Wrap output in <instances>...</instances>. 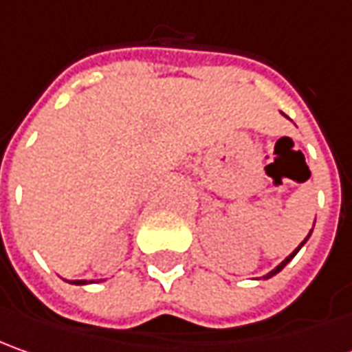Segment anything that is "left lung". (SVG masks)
I'll list each match as a JSON object with an SVG mask.
<instances>
[{
	"label": "left lung",
	"instance_id": "8db88e82",
	"mask_svg": "<svg viewBox=\"0 0 352 352\" xmlns=\"http://www.w3.org/2000/svg\"><path fill=\"white\" fill-rule=\"evenodd\" d=\"M283 115H285V113H283ZM286 116V115H285ZM314 224H316V222H314ZM309 236H311V230H309V234L306 237H304V241H302V243H300V245H298L296 249H294V251H292V253H290V255H288V257H286L285 261H283V263H278V265H276V267H274L273 271H271V273H267L265 274V276H263V280H267V278H271V276H274V274L276 273H280V271H283V269H285L286 265H288V263H290V261L294 259V255H296L298 251H300V249L304 248V243H306V241H308L309 239Z\"/></svg>",
	"mask_w": 352,
	"mask_h": 352
}]
</instances>
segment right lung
I'll return each mask as SVG.
<instances>
[{"mask_svg": "<svg viewBox=\"0 0 352 352\" xmlns=\"http://www.w3.org/2000/svg\"><path fill=\"white\" fill-rule=\"evenodd\" d=\"M69 285H91V283H97V280H66Z\"/></svg>", "mask_w": 352, "mask_h": 352, "instance_id": "right-lung-1", "label": "right lung"}]
</instances>
